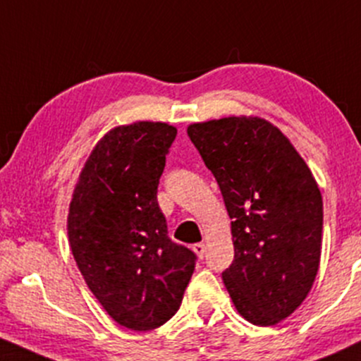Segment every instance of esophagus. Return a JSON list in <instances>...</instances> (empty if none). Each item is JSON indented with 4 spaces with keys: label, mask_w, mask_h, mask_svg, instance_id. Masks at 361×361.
Listing matches in <instances>:
<instances>
[{
    "label": "esophagus",
    "mask_w": 361,
    "mask_h": 361,
    "mask_svg": "<svg viewBox=\"0 0 361 361\" xmlns=\"http://www.w3.org/2000/svg\"><path fill=\"white\" fill-rule=\"evenodd\" d=\"M192 250L197 253V257H200V259H202V257H204V253H205V245L204 243H195L192 247Z\"/></svg>",
    "instance_id": "esophagus-1"
}]
</instances>
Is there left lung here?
I'll return each instance as SVG.
<instances>
[{
    "instance_id": "left-lung-1",
    "label": "left lung",
    "mask_w": 361,
    "mask_h": 361,
    "mask_svg": "<svg viewBox=\"0 0 361 361\" xmlns=\"http://www.w3.org/2000/svg\"><path fill=\"white\" fill-rule=\"evenodd\" d=\"M187 132L233 219L226 290L243 319L276 326L303 303L319 271V185L291 142L262 118L193 123Z\"/></svg>"
}]
</instances>
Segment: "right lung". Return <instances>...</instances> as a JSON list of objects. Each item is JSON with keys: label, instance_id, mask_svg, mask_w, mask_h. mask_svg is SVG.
<instances>
[{"label": "right lung", "instance_id": "obj_1", "mask_svg": "<svg viewBox=\"0 0 361 361\" xmlns=\"http://www.w3.org/2000/svg\"><path fill=\"white\" fill-rule=\"evenodd\" d=\"M176 128L137 121L109 130L90 152L70 202L71 253L111 319L150 331L180 308L197 255L169 240L157 185Z\"/></svg>", "mask_w": 361, "mask_h": 361}]
</instances>
